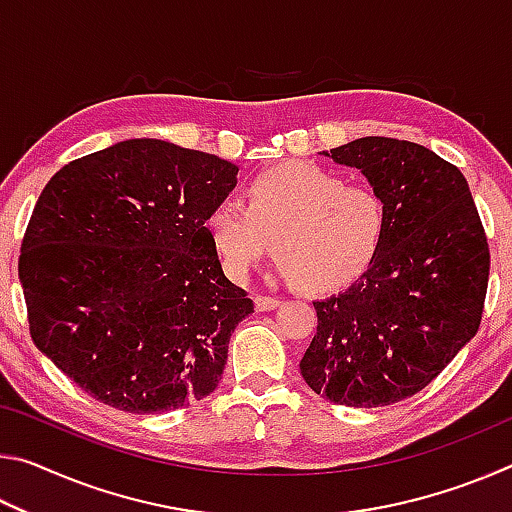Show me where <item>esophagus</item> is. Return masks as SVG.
Wrapping results in <instances>:
<instances>
[{"label":"esophagus","instance_id":"34e87169","mask_svg":"<svg viewBox=\"0 0 512 512\" xmlns=\"http://www.w3.org/2000/svg\"><path fill=\"white\" fill-rule=\"evenodd\" d=\"M282 305L280 298H268V296H255V309L257 311H268V309H277Z\"/></svg>","mask_w":512,"mask_h":512}]
</instances>
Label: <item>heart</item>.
I'll return each instance as SVG.
<instances>
[{
	"label": "heart",
	"mask_w": 512,
	"mask_h": 512,
	"mask_svg": "<svg viewBox=\"0 0 512 512\" xmlns=\"http://www.w3.org/2000/svg\"><path fill=\"white\" fill-rule=\"evenodd\" d=\"M388 210L366 185L311 162H284L255 176L244 203L223 198L205 216L221 271L246 282L273 239L280 271L300 287L327 291L366 271L384 244Z\"/></svg>",
	"instance_id": "heart-1"
}]
</instances>
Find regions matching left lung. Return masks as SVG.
Here are the masks:
<instances>
[{
    "label": "left lung",
    "instance_id": "8db88e82",
    "mask_svg": "<svg viewBox=\"0 0 512 512\" xmlns=\"http://www.w3.org/2000/svg\"><path fill=\"white\" fill-rule=\"evenodd\" d=\"M323 153L368 178L388 228L366 273L314 302L300 372L329 402L375 409L420 393L476 334L488 237L463 173L424 146L361 137Z\"/></svg>",
    "mask_w": 512,
    "mask_h": 512
}]
</instances>
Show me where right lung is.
Instances as JSON below:
<instances>
[{
	"label": "right lung",
	"instance_id": "1",
	"mask_svg": "<svg viewBox=\"0 0 512 512\" xmlns=\"http://www.w3.org/2000/svg\"><path fill=\"white\" fill-rule=\"evenodd\" d=\"M239 167L162 140L65 164L17 262L36 348L94 400L162 413L210 395L253 300L223 275L205 216Z\"/></svg>",
	"mask_w": 512,
	"mask_h": 512
}]
</instances>
